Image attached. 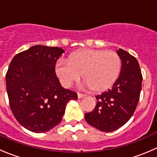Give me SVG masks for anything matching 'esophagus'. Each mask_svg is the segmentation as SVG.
Returning a JSON list of instances; mask_svg holds the SVG:
<instances>
[{"label":"esophagus","mask_w":157,"mask_h":157,"mask_svg":"<svg viewBox=\"0 0 157 157\" xmlns=\"http://www.w3.org/2000/svg\"><path fill=\"white\" fill-rule=\"evenodd\" d=\"M84 96H86V95L85 94H83V93H77V97H78L79 99H81V98L84 97Z\"/></svg>","instance_id":"1"}]
</instances>
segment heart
I'll return each mask as SVG.
<instances>
[{
	"label": "heart",
	"instance_id": "obj_1",
	"mask_svg": "<svg viewBox=\"0 0 157 157\" xmlns=\"http://www.w3.org/2000/svg\"><path fill=\"white\" fill-rule=\"evenodd\" d=\"M121 68L119 55L112 51L84 49L72 54L69 60L57 62L55 71L61 84L70 87L83 75V85L102 92L112 86Z\"/></svg>",
	"mask_w": 157,
	"mask_h": 157
}]
</instances>
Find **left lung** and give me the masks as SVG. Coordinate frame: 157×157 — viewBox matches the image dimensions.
I'll use <instances>...</instances> for the list:
<instances>
[{
	"label": "left lung",
	"mask_w": 157,
	"mask_h": 157,
	"mask_svg": "<svg viewBox=\"0 0 157 157\" xmlns=\"http://www.w3.org/2000/svg\"><path fill=\"white\" fill-rule=\"evenodd\" d=\"M117 54L121 60L119 77L110 90L96 96V107L85 114L88 124L104 132L115 131L129 121L141 91L143 77L137 60L121 48Z\"/></svg>",
	"instance_id": "8db88e82"
}]
</instances>
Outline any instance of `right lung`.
Here are the masks:
<instances>
[{
	"label": "right lung",
	"mask_w": 157,
	"mask_h": 157,
	"mask_svg": "<svg viewBox=\"0 0 157 157\" xmlns=\"http://www.w3.org/2000/svg\"><path fill=\"white\" fill-rule=\"evenodd\" d=\"M64 52L59 47L35 45L13 57L6 74L10 107L26 129L43 133L61 122L70 100L77 99L64 89L55 73V64Z\"/></svg>",
	"instance_id": "1"
}]
</instances>
